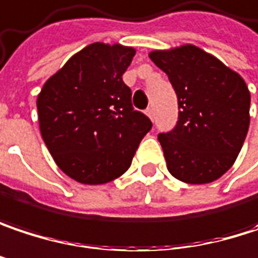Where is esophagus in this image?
Wrapping results in <instances>:
<instances>
[{
  "label": "esophagus",
  "instance_id": "34e87169",
  "mask_svg": "<svg viewBox=\"0 0 258 258\" xmlns=\"http://www.w3.org/2000/svg\"><path fill=\"white\" fill-rule=\"evenodd\" d=\"M146 113H148V116H149V118H151V119L153 121V118H155V112H153V107H148V109H146Z\"/></svg>",
  "mask_w": 258,
  "mask_h": 258
}]
</instances>
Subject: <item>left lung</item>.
I'll list each match as a JSON object with an SVG mask.
<instances>
[{"instance_id":"8db88e82","label":"left lung","mask_w":258,"mask_h":258,"mask_svg":"<svg viewBox=\"0 0 258 258\" xmlns=\"http://www.w3.org/2000/svg\"><path fill=\"white\" fill-rule=\"evenodd\" d=\"M168 75L178 103V121L159 133L167 168L190 184L211 183L235 162L249 127L251 96L239 74L195 45L152 51Z\"/></svg>"}]
</instances>
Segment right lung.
<instances>
[{
    "label": "right lung",
    "mask_w": 258,
    "mask_h": 258,
    "mask_svg": "<svg viewBox=\"0 0 258 258\" xmlns=\"http://www.w3.org/2000/svg\"><path fill=\"white\" fill-rule=\"evenodd\" d=\"M136 50L94 42L44 84L39 130L59 168L82 184H103L131 165L151 119L134 110L122 81Z\"/></svg>",
    "instance_id": "add662e5"
}]
</instances>
